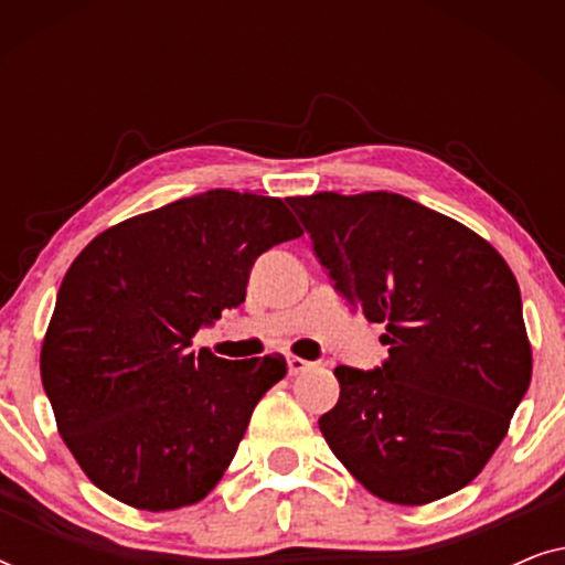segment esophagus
<instances>
[{"label":"esophagus","instance_id":"esophagus-1","mask_svg":"<svg viewBox=\"0 0 565 565\" xmlns=\"http://www.w3.org/2000/svg\"><path fill=\"white\" fill-rule=\"evenodd\" d=\"M313 362H308V360H303V358H296V354H290L288 358V370H290V375H300V373H306L308 367H311Z\"/></svg>","mask_w":565,"mask_h":565}]
</instances>
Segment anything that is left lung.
Here are the masks:
<instances>
[{"label":"left lung","instance_id":"8db88e82","mask_svg":"<svg viewBox=\"0 0 565 565\" xmlns=\"http://www.w3.org/2000/svg\"><path fill=\"white\" fill-rule=\"evenodd\" d=\"M334 290L383 323L388 358L339 365L319 419L370 493L419 507L481 473L527 393L532 350L512 269L489 242L396 192L290 198Z\"/></svg>","mask_w":565,"mask_h":565}]
</instances>
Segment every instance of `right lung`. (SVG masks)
<instances>
[{
    "instance_id": "right-lung-1",
    "label": "right lung",
    "mask_w": 565,
    "mask_h": 565,
    "mask_svg": "<svg viewBox=\"0 0 565 565\" xmlns=\"http://www.w3.org/2000/svg\"><path fill=\"white\" fill-rule=\"evenodd\" d=\"M303 231L280 198L207 190L107 228L61 282L41 350L58 435L97 489L146 512L213 491L282 354L221 360L192 337L244 303L254 262Z\"/></svg>"
}]
</instances>
